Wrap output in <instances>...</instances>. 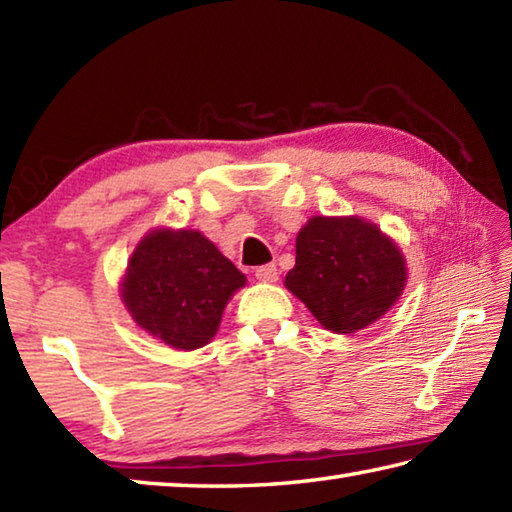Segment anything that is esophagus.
I'll list each match as a JSON object with an SVG mask.
<instances>
[{"label":"esophagus","instance_id":"obj_1","mask_svg":"<svg viewBox=\"0 0 512 512\" xmlns=\"http://www.w3.org/2000/svg\"><path fill=\"white\" fill-rule=\"evenodd\" d=\"M255 277L259 282H275L277 280V266L275 264H264L255 268Z\"/></svg>","mask_w":512,"mask_h":512}]
</instances>
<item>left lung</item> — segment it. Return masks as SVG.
<instances>
[{
	"mask_svg": "<svg viewBox=\"0 0 512 512\" xmlns=\"http://www.w3.org/2000/svg\"><path fill=\"white\" fill-rule=\"evenodd\" d=\"M287 289L329 332L352 334L400 300L406 262L375 223L359 216H311L296 239Z\"/></svg>",
	"mask_w": 512,
	"mask_h": 512,
	"instance_id": "left-lung-1",
	"label": "left lung"
}]
</instances>
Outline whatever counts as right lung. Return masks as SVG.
<instances>
[{"instance_id": "obj_1", "label": "right lung", "mask_w": 512, "mask_h": 512, "mask_svg": "<svg viewBox=\"0 0 512 512\" xmlns=\"http://www.w3.org/2000/svg\"><path fill=\"white\" fill-rule=\"evenodd\" d=\"M246 275L198 230H153L137 244L121 280L128 314L169 348L196 350L219 329Z\"/></svg>"}]
</instances>
